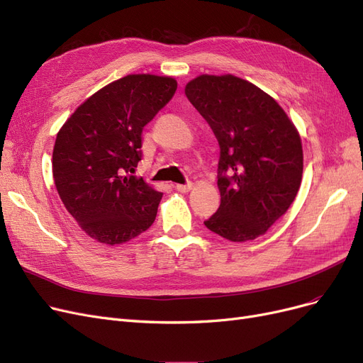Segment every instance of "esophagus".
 I'll list each match as a JSON object with an SVG mask.
<instances>
[{
    "label": "esophagus",
    "instance_id": "1",
    "mask_svg": "<svg viewBox=\"0 0 363 363\" xmlns=\"http://www.w3.org/2000/svg\"><path fill=\"white\" fill-rule=\"evenodd\" d=\"M174 189H177L178 191H181V193H186V191H190L191 189H193V184L191 182H186V184H177V186H174Z\"/></svg>",
    "mask_w": 363,
    "mask_h": 363
}]
</instances>
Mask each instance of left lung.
I'll return each mask as SVG.
<instances>
[{
    "label": "left lung",
    "instance_id": "left-lung-1",
    "mask_svg": "<svg viewBox=\"0 0 363 363\" xmlns=\"http://www.w3.org/2000/svg\"><path fill=\"white\" fill-rule=\"evenodd\" d=\"M220 145V208L205 225L233 242L264 235L296 197L301 136L271 96L248 80L202 74L185 86Z\"/></svg>",
    "mask_w": 363,
    "mask_h": 363
}]
</instances>
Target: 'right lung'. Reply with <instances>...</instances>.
<instances>
[{"label": "right lung", "mask_w": 363, "mask_h": 363, "mask_svg": "<svg viewBox=\"0 0 363 363\" xmlns=\"http://www.w3.org/2000/svg\"><path fill=\"white\" fill-rule=\"evenodd\" d=\"M177 88L173 77L128 74L80 104L58 131L53 181L67 211L99 242H127L154 223L163 193L133 173L143 127Z\"/></svg>", "instance_id": "add662e5"}]
</instances>
